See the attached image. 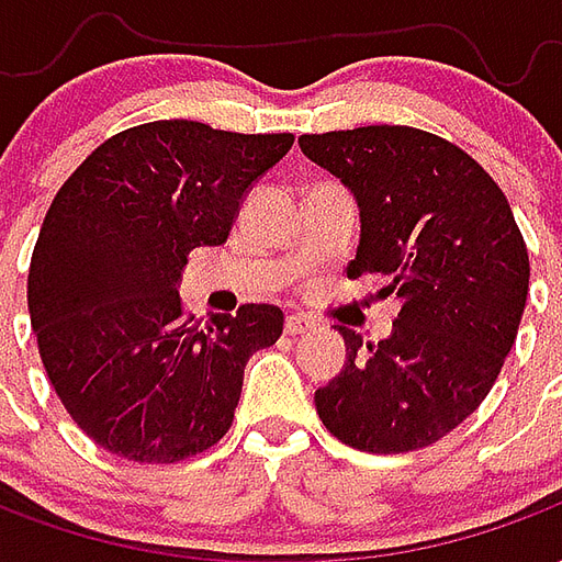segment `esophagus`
Returning a JSON list of instances; mask_svg holds the SVG:
<instances>
[{"instance_id":"esophagus-1","label":"esophagus","mask_w":562,"mask_h":562,"mask_svg":"<svg viewBox=\"0 0 562 562\" xmlns=\"http://www.w3.org/2000/svg\"><path fill=\"white\" fill-rule=\"evenodd\" d=\"M313 328H316V322H310V318L304 316L285 318V334H289V337H301V334H310Z\"/></svg>"}]
</instances>
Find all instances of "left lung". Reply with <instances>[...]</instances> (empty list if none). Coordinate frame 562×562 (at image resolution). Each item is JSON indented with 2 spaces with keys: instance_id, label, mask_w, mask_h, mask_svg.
<instances>
[{
  "instance_id": "obj_1",
  "label": "left lung",
  "mask_w": 562,
  "mask_h": 562,
  "mask_svg": "<svg viewBox=\"0 0 562 562\" xmlns=\"http://www.w3.org/2000/svg\"><path fill=\"white\" fill-rule=\"evenodd\" d=\"M352 192L361 240L349 277L382 273L401 313L385 340L337 330L346 364L316 391L340 442L373 454L434 446L494 389L518 337L530 258L503 189L463 149L409 126L297 138Z\"/></svg>"
}]
</instances>
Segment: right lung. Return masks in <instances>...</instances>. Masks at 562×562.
Here are the masks:
<instances>
[{
    "label": "right lung",
    "instance_id": "obj_1",
    "mask_svg": "<svg viewBox=\"0 0 562 562\" xmlns=\"http://www.w3.org/2000/svg\"><path fill=\"white\" fill-rule=\"evenodd\" d=\"M292 144L156 120L104 140L56 192L26 297L47 379L95 446L177 463L228 434L246 361L280 340L282 310L246 304L201 325L177 285Z\"/></svg>",
    "mask_w": 562,
    "mask_h": 562
}]
</instances>
